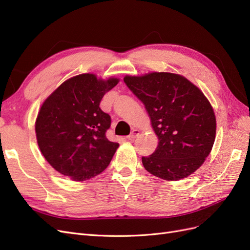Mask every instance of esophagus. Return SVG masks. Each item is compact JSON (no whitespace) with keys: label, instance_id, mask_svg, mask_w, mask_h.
Here are the masks:
<instances>
[{"label":"esophagus","instance_id":"obj_1","mask_svg":"<svg viewBox=\"0 0 250 250\" xmlns=\"http://www.w3.org/2000/svg\"><path fill=\"white\" fill-rule=\"evenodd\" d=\"M139 134H140V130H138V129H133V130L131 131V133H130L129 135H128L127 139H128V140H134L135 138L138 137Z\"/></svg>","mask_w":250,"mask_h":250}]
</instances>
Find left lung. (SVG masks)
I'll list each match as a JSON object with an SVG mask.
<instances>
[{
    "instance_id": "obj_1",
    "label": "left lung",
    "mask_w": 250,
    "mask_h": 250,
    "mask_svg": "<svg viewBox=\"0 0 250 250\" xmlns=\"http://www.w3.org/2000/svg\"><path fill=\"white\" fill-rule=\"evenodd\" d=\"M124 82L145 105L158 146L142 163L152 175L180 180L197 170L216 137L213 107L201 90L178 74L153 72L125 76Z\"/></svg>"
}]
</instances>
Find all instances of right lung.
<instances>
[{
  "label": "right lung",
  "mask_w": 250,
  "mask_h": 250,
  "mask_svg": "<svg viewBox=\"0 0 250 250\" xmlns=\"http://www.w3.org/2000/svg\"><path fill=\"white\" fill-rule=\"evenodd\" d=\"M118 83V78L77 75L42 103L35 122L36 140L43 157L60 174L83 181L107 168L119 144L107 140L111 119L99 105Z\"/></svg>",
  "instance_id": "right-lung-1"
}]
</instances>
